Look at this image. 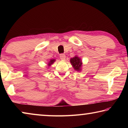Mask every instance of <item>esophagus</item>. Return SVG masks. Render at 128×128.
<instances>
[{
	"label": "esophagus",
	"mask_w": 128,
	"mask_h": 128,
	"mask_svg": "<svg viewBox=\"0 0 128 128\" xmlns=\"http://www.w3.org/2000/svg\"><path fill=\"white\" fill-rule=\"evenodd\" d=\"M66 55H64V54H61L60 55V59L61 60H66Z\"/></svg>",
	"instance_id": "esophagus-1"
}]
</instances>
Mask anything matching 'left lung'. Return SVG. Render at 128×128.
Here are the masks:
<instances>
[{
	"label": "left lung",
	"instance_id": "left-lung-1",
	"mask_svg": "<svg viewBox=\"0 0 128 128\" xmlns=\"http://www.w3.org/2000/svg\"><path fill=\"white\" fill-rule=\"evenodd\" d=\"M70 62L72 64V66H73V68L76 70L80 71L81 70L82 62L81 59L78 57V56H76L73 58H71L70 60Z\"/></svg>",
	"mask_w": 128,
	"mask_h": 128
}]
</instances>
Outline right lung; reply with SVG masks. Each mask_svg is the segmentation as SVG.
I'll return each instance as SVG.
<instances>
[{"label": "right lung", "mask_w": 128, "mask_h": 128, "mask_svg": "<svg viewBox=\"0 0 128 128\" xmlns=\"http://www.w3.org/2000/svg\"><path fill=\"white\" fill-rule=\"evenodd\" d=\"M55 62V59H51L50 60V62H48V66H51V65L52 64Z\"/></svg>", "instance_id": "right-lung-1"}]
</instances>
